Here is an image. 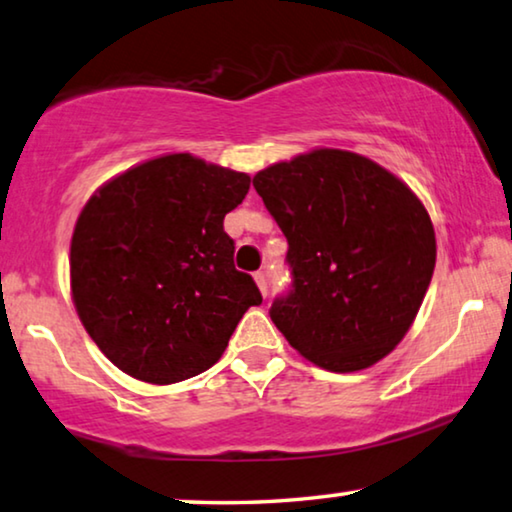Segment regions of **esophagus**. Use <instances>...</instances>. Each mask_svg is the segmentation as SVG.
Wrapping results in <instances>:
<instances>
[{"label": "esophagus", "instance_id": "esophagus-1", "mask_svg": "<svg viewBox=\"0 0 512 512\" xmlns=\"http://www.w3.org/2000/svg\"><path fill=\"white\" fill-rule=\"evenodd\" d=\"M255 282L259 287V292H262L266 296V292H269V282H266V273L264 271H257L255 273Z\"/></svg>", "mask_w": 512, "mask_h": 512}]
</instances>
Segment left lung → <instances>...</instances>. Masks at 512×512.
<instances>
[{"label": "left lung", "mask_w": 512, "mask_h": 512, "mask_svg": "<svg viewBox=\"0 0 512 512\" xmlns=\"http://www.w3.org/2000/svg\"><path fill=\"white\" fill-rule=\"evenodd\" d=\"M282 234L292 292L271 319L296 352L331 372L388 356L421 310L437 239L414 190L354 151L312 149L257 172Z\"/></svg>", "instance_id": "1"}]
</instances>
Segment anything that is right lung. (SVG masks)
I'll return each instance as SVG.
<instances>
[{"instance_id":"obj_1","label":"right lung","mask_w":512,"mask_h":512,"mask_svg":"<svg viewBox=\"0 0 512 512\" xmlns=\"http://www.w3.org/2000/svg\"><path fill=\"white\" fill-rule=\"evenodd\" d=\"M246 172L167 154L103 183L71 239V296L98 349L121 372L174 384L209 370L262 294L234 269L227 213Z\"/></svg>"}]
</instances>
